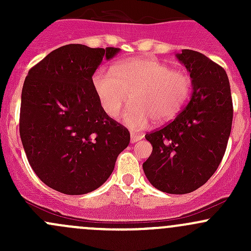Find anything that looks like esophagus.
Returning a JSON list of instances; mask_svg holds the SVG:
<instances>
[{"instance_id": "1", "label": "esophagus", "mask_w": 251, "mask_h": 251, "mask_svg": "<svg viewBox=\"0 0 251 251\" xmlns=\"http://www.w3.org/2000/svg\"><path fill=\"white\" fill-rule=\"evenodd\" d=\"M143 138V135L136 132H131V143H136V142L141 141Z\"/></svg>"}]
</instances>
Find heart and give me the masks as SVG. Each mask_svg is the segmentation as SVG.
<instances>
[{"instance_id": "heart-1", "label": "heart", "mask_w": 251, "mask_h": 251, "mask_svg": "<svg viewBox=\"0 0 251 251\" xmlns=\"http://www.w3.org/2000/svg\"><path fill=\"white\" fill-rule=\"evenodd\" d=\"M92 86L103 110L115 118L130 100L123 121L133 130L146 128L151 120L164 124L176 118L192 90L188 74L155 59H130L113 70L100 68Z\"/></svg>"}]
</instances>
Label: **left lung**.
<instances>
[{
    "label": "left lung",
    "mask_w": 251,
    "mask_h": 251,
    "mask_svg": "<svg viewBox=\"0 0 251 251\" xmlns=\"http://www.w3.org/2000/svg\"><path fill=\"white\" fill-rule=\"evenodd\" d=\"M176 57L192 78L191 100L174 121L147 133L153 151L143 171L159 191L186 194L206 183L219 168L231 133L233 103L224 68L192 50Z\"/></svg>",
    "instance_id": "obj_1"
}]
</instances>
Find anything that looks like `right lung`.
Segmentation results:
<instances>
[{
	"label": "right lung",
	"instance_id": "right-lung-1",
	"mask_svg": "<svg viewBox=\"0 0 251 251\" xmlns=\"http://www.w3.org/2000/svg\"><path fill=\"white\" fill-rule=\"evenodd\" d=\"M119 50L65 45L25 77L20 138L32 170L54 191L80 196L97 189L130 143L128 130L103 110L92 86L103 58Z\"/></svg>",
	"mask_w": 251,
	"mask_h": 251
}]
</instances>
